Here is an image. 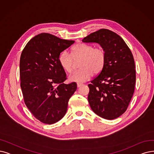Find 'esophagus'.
I'll return each instance as SVG.
<instances>
[{"mask_svg": "<svg viewBox=\"0 0 154 154\" xmlns=\"http://www.w3.org/2000/svg\"><path fill=\"white\" fill-rule=\"evenodd\" d=\"M83 85V83H77V87H78V88H79V87H81Z\"/></svg>", "mask_w": 154, "mask_h": 154, "instance_id": "obj_1", "label": "esophagus"}]
</instances>
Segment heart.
Segmentation results:
<instances>
[{
  "label": "heart",
  "instance_id": "heart-1",
  "mask_svg": "<svg viewBox=\"0 0 154 154\" xmlns=\"http://www.w3.org/2000/svg\"><path fill=\"white\" fill-rule=\"evenodd\" d=\"M80 59L78 66L80 69L74 72L69 76V80L81 83L89 79L91 75H97L103 69L106 61V54L102 47H94L91 45L78 43L71 49V55L64 51L58 56L60 67L67 72L71 73L75 63Z\"/></svg>",
  "mask_w": 154,
  "mask_h": 154
}]
</instances>
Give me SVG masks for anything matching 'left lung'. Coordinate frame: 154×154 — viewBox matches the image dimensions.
I'll use <instances>...</instances> for the list:
<instances>
[{"label": "left lung", "mask_w": 154, "mask_h": 154, "mask_svg": "<svg viewBox=\"0 0 154 154\" xmlns=\"http://www.w3.org/2000/svg\"><path fill=\"white\" fill-rule=\"evenodd\" d=\"M85 43H98L106 54L102 71L90 81L88 100L92 110L112 120L126 112L133 97L136 70L130 48L119 35L100 29L86 36Z\"/></svg>", "instance_id": "8db88e82"}]
</instances>
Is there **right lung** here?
Listing matches in <instances>:
<instances>
[{
	"label": "right lung",
	"instance_id": "obj_1",
	"mask_svg": "<svg viewBox=\"0 0 154 154\" xmlns=\"http://www.w3.org/2000/svg\"><path fill=\"white\" fill-rule=\"evenodd\" d=\"M74 43L43 33L31 39L22 51L20 72L24 101L35 118L44 124L52 125L63 118L76 90L75 82L64 83L66 75L58 62L60 53Z\"/></svg>",
	"mask_w": 154,
	"mask_h": 154
}]
</instances>
